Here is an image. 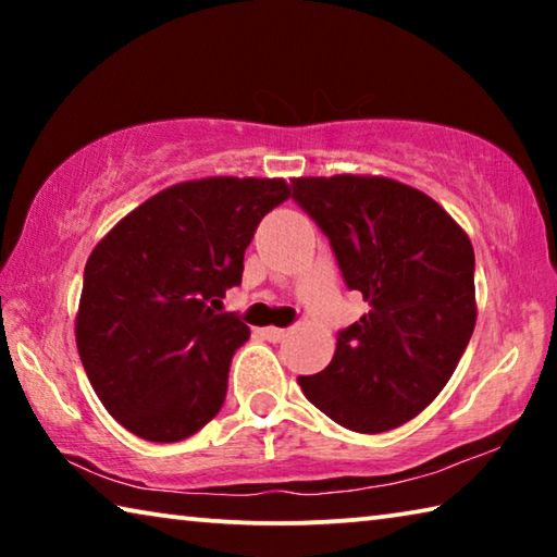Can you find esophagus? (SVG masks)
I'll use <instances>...</instances> for the list:
<instances>
[{
	"label": "esophagus",
	"instance_id": "34e87169",
	"mask_svg": "<svg viewBox=\"0 0 557 557\" xmlns=\"http://www.w3.org/2000/svg\"><path fill=\"white\" fill-rule=\"evenodd\" d=\"M285 329H277V326H268V329H262V336L268 338V342H272V344H277V342H282V338H285Z\"/></svg>",
	"mask_w": 557,
	"mask_h": 557
}]
</instances>
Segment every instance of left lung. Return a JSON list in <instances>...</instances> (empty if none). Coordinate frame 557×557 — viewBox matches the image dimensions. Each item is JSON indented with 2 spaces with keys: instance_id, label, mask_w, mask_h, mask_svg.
Wrapping results in <instances>:
<instances>
[{
  "instance_id": "1",
  "label": "left lung",
  "mask_w": 557,
  "mask_h": 557,
  "mask_svg": "<svg viewBox=\"0 0 557 557\" xmlns=\"http://www.w3.org/2000/svg\"><path fill=\"white\" fill-rule=\"evenodd\" d=\"M292 199L371 307L338 332L332 363L297 383L346 430L400 428L445 388L474 332L471 240L437 201L395 178L299 176Z\"/></svg>"
}]
</instances>
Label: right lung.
<instances>
[{"mask_svg": "<svg viewBox=\"0 0 557 557\" xmlns=\"http://www.w3.org/2000/svg\"><path fill=\"white\" fill-rule=\"evenodd\" d=\"M289 196L285 178L174 184L90 252L75 344L92 391L132 435L178 442L221 410L250 329L215 309L240 285L262 215Z\"/></svg>", "mask_w": 557, "mask_h": 557, "instance_id": "obj_1", "label": "right lung"}]
</instances>
